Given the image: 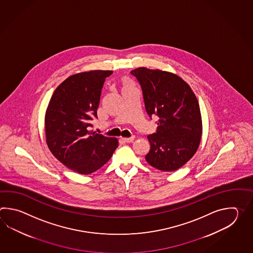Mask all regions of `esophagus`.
<instances>
[{"mask_svg":"<svg viewBox=\"0 0 253 253\" xmlns=\"http://www.w3.org/2000/svg\"><path fill=\"white\" fill-rule=\"evenodd\" d=\"M123 141H125L126 143H131V142H133L134 139V136H131V137H126V138H122Z\"/></svg>","mask_w":253,"mask_h":253,"instance_id":"obj_1","label":"esophagus"}]
</instances>
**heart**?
<instances>
[{
	"mask_svg": "<svg viewBox=\"0 0 253 253\" xmlns=\"http://www.w3.org/2000/svg\"><path fill=\"white\" fill-rule=\"evenodd\" d=\"M127 87H131V86H130L129 84H127L126 82H124V83H123V88H127Z\"/></svg>",
	"mask_w": 253,
	"mask_h": 253,
	"instance_id": "obj_1",
	"label": "heart"
}]
</instances>
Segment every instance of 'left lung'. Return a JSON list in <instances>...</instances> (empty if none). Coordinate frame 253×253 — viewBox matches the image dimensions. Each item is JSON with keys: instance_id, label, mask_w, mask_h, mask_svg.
I'll use <instances>...</instances> for the list:
<instances>
[{"instance_id": "left-lung-1", "label": "left lung", "mask_w": 253, "mask_h": 253, "mask_svg": "<svg viewBox=\"0 0 253 253\" xmlns=\"http://www.w3.org/2000/svg\"><path fill=\"white\" fill-rule=\"evenodd\" d=\"M139 83L148 116H157V130L147 135L150 150L146 162L164 172L183 167L199 147L203 124L199 103L179 76L145 67L132 70Z\"/></svg>"}]
</instances>
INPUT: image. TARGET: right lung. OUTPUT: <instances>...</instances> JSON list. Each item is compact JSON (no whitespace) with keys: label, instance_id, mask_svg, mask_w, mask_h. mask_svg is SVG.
Masks as SVG:
<instances>
[{"label":"right lung","instance_id":"add662e5","mask_svg":"<svg viewBox=\"0 0 253 253\" xmlns=\"http://www.w3.org/2000/svg\"><path fill=\"white\" fill-rule=\"evenodd\" d=\"M112 70L70 76L55 89L45 114L48 149L65 167L81 174L96 172L119 146L115 137L88 130L97 118L103 85Z\"/></svg>","mask_w":253,"mask_h":253}]
</instances>
